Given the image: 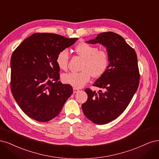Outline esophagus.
I'll list each match as a JSON object with an SVG mask.
<instances>
[{"mask_svg": "<svg viewBox=\"0 0 159 159\" xmlns=\"http://www.w3.org/2000/svg\"><path fill=\"white\" fill-rule=\"evenodd\" d=\"M79 91V90L78 89H75V88H73V93H78V92Z\"/></svg>", "mask_w": 159, "mask_h": 159, "instance_id": "obj_1", "label": "esophagus"}]
</instances>
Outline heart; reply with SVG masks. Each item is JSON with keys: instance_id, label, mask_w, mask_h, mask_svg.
Returning a JSON list of instances; mask_svg holds the SVG:
<instances>
[{"instance_id": "heart-1", "label": "heart", "mask_w": 159, "mask_h": 159, "mask_svg": "<svg viewBox=\"0 0 159 159\" xmlns=\"http://www.w3.org/2000/svg\"><path fill=\"white\" fill-rule=\"evenodd\" d=\"M75 52L84 59L81 72L69 73L62 76V81L75 89L83 87L91 76L100 77L106 73L110 65V56L104 50H99L96 46L86 43H80L75 47ZM69 53L67 49L60 51L56 57L58 67L65 70L67 69Z\"/></svg>"}]
</instances>
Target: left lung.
Segmentation results:
<instances>
[{"label": "left lung", "mask_w": 159, "mask_h": 159, "mask_svg": "<svg viewBox=\"0 0 159 159\" xmlns=\"http://www.w3.org/2000/svg\"><path fill=\"white\" fill-rule=\"evenodd\" d=\"M86 43L102 45L110 56L108 69L93 84L104 91L85 89L88 99L82 105L87 118L103 125L119 117L136 93L140 77L137 57L124 38L114 32L100 33Z\"/></svg>", "instance_id": "left-lung-1"}]
</instances>
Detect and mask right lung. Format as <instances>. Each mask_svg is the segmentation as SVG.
Masks as SVG:
<instances>
[{
	"instance_id": "right-lung-1",
	"label": "right lung",
	"mask_w": 159,
	"mask_h": 159,
	"mask_svg": "<svg viewBox=\"0 0 159 159\" xmlns=\"http://www.w3.org/2000/svg\"><path fill=\"white\" fill-rule=\"evenodd\" d=\"M78 38L36 33L25 39L11 59L12 95L31 118L46 122L57 116L73 94L72 86L59 81L56 57Z\"/></svg>"
}]
</instances>
